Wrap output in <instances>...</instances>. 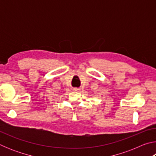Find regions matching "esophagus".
Wrapping results in <instances>:
<instances>
[{
    "mask_svg": "<svg viewBox=\"0 0 156 156\" xmlns=\"http://www.w3.org/2000/svg\"><path fill=\"white\" fill-rule=\"evenodd\" d=\"M80 89L79 88H73V91H80Z\"/></svg>",
    "mask_w": 156,
    "mask_h": 156,
    "instance_id": "34e87169",
    "label": "esophagus"
}]
</instances>
